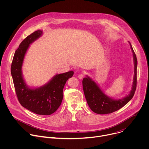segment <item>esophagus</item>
Here are the masks:
<instances>
[{
  "label": "esophagus",
  "instance_id": "esophagus-1",
  "mask_svg": "<svg viewBox=\"0 0 149 149\" xmlns=\"http://www.w3.org/2000/svg\"><path fill=\"white\" fill-rule=\"evenodd\" d=\"M84 73L81 72V73H80V74H78V77L79 79H82V78L84 77Z\"/></svg>",
  "mask_w": 149,
  "mask_h": 149
}]
</instances>
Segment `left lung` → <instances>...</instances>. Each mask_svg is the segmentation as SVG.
<instances>
[{"mask_svg":"<svg viewBox=\"0 0 149 149\" xmlns=\"http://www.w3.org/2000/svg\"><path fill=\"white\" fill-rule=\"evenodd\" d=\"M133 52L134 61V77L132 90L129 94L121 99H114L104 93L98 85L91 78L87 75L82 79V87L87 104L91 110L98 114L112 113L122 108L133 97L137 85V59L130 43Z\"/></svg>","mask_w":149,"mask_h":149,"instance_id":"left-lung-1","label":"left lung"}]
</instances>
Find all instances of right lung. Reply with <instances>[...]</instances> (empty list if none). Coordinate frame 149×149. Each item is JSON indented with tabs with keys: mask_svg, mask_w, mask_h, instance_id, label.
<instances>
[{
	"mask_svg": "<svg viewBox=\"0 0 149 149\" xmlns=\"http://www.w3.org/2000/svg\"><path fill=\"white\" fill-rule=\"evenodd\" d=\"M43 34L38 30L28 36L15 51L11 65V74L17 99L22 106L39 115H51L60 106L63 99V89L67 80L74 75L71 71L56 74L47 84L39 87H30L22 74L25 54L31 44Z\"/></svg>",
	"mask_w": 149,
	"mask_h": 149,
	"instance_id": "obj_1",
	"label": "right lung"
}]
</instances>
